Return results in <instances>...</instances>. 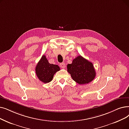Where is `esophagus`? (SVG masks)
Here are the masks:
<instances>
[{
	"label": "esophagus",
	"instance_id": "1",
	"mask_svg": "<svg viewBox=\"0 0 129 129\" xmlns=\"http://www.w3.org/2000/svg\"><path fill=\"white\" fill-rule=\"evenodd\" d=\"M59 66L60 68H64L65 67V63H61L59 64Z\"/></svg>",
	"mask_w": 129,
	"mask_h": 129
}]
</instances>
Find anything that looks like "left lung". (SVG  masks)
<instances>
[{
  "label": "left lung",
  "instance_id": "8db88e82",
  "mask_svg": "<svg viewBox=\"0 0 129 129\" xmlns=\"http://www.w3.org/2000/svg\"><path fill=\"white\" fill-rule=\"evenodd\" d=\"M67 69L72 79L79 84H88L96 76L92 63L81 56H78L73 60L72 63L67 66Z\"/></svg>",
  "mask_w": 129,
  "mask_h": 129
}]
</instances>
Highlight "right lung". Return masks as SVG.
Masks as SVG:
<instances>
[{
	"label": "right lung",
	"mask_w": 129,
	"mask_h": 129,
	"mask_svg": "<svg viewBox=\"0 0 129 129\" xmlns=\"http://www.w3.org/2000/svg\"><path fill=\"white\" fill-rule=\"evenodd\" d=\"M59 70V67L57 65L50 64L45 55L42 56L35 69L38 79L44 83L51 82L54 74Z\"/></svg>",
	"instance_id": "1"
}]
</instances>
